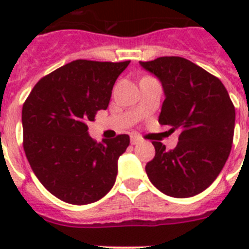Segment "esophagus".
<instances>
[{
  "mask_svg": "<svg viewBox=\"0 0 249 249\" xmlns=\"http://www.w3.org/2000/svg\"><path fill=\"white\" fill-rule=\"evenodd\" d=\"M130 142H132V144L141 143V137H138L137 134H133V136H130Z\"/></svg>",
  "mask_w": 249,
  "mask_h": 249,
  "instance_id": "1",
  "label": "esophagus"
}]
</instances>
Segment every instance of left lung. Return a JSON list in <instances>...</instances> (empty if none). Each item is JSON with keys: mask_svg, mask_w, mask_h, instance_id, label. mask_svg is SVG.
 Wrapping results in <instances>:
<instances>
[{"mask_svg": "<svg viewBox=\"0 0 249 249\" xmlns=\"http://www.w3.org/2000/svg\"><path fill=\"white\" fill-rule=\"evenodd\" d=\"M140 64L160 80L165 99L159 123L179 130L174 150L152 142L155 158L146 173L168 196L190 197L212 185L231 151L235 108L216 76L181 56Z\"/></svg>", "mask_w": 249, "mask_h": 249, "instance_id": "8db88e82", "label": "left lung"}]
</instances>
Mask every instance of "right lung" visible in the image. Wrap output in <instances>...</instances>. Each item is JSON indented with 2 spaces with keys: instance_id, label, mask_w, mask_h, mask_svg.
Segmentation results:
<instances>
[{
  "instance_id": "right-lung-1",
  "label": "right lung",
  "mask_w": 249,
  "mask_h": 249,
  "mask_svg": "<svg viewBox=\"0 0 249 249\" xmlns=\"http://www.w3.org/2000/svg\"><path fill=\"white\" fill-rule=\"evenodd\" d=\"M129 63L73 60L42 77L25 99V156L38 181L60 200L90 204L112 189L129 136L98 143L86 124L108 107L113 84Z\"/></svg>"
}]
</instances>
